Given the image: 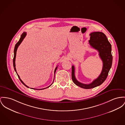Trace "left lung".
<instances>
[{"label": "left lung", "mask_w": 125, "mask_h": 125, "mask_svg": "<svg viewBox=\"0 0 125 125\" xmlns=\"http://www.w3.org/2000/svg\"><path fill=\"white\" fill-rule=\"evenodd\" d=\"M90 40L89 41L92 48L99 52L100 58L103 62V67L99 76L90 84H83L78 82L75 76V68L72 66V78L75 84L85 89L94 88L100 85L107 79L108 72L112 66V55L111 54V45L108 42L106 35L100 32H95L90 33Z\"/></svg>", "instance_id": "8db88e82"}]
</instances>
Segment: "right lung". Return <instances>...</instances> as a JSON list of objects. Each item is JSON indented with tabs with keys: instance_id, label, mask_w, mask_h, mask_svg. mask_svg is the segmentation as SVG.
Here are the masks:
<instances>
[{
	"instance_id": "right-lung-1",
	"label": "right lung",
	"mask_w": 125,
	"mask_h": 125,
	"mask_svg": "<svg viewBox=\"0 0 125 125\" xmlns=\"http://www.w3.org/2000/svg\"><path fill=\"white\" fill-rule=\"evenodd\" d=\"M26 35V33L25 32H24L22 34V35H21V37H20V39H19V41L17 42V43L16 44V45H15V49H14V58H13V66H14V70H15V72H16L17 75L18 76V78H19V79L20 81H21V82L22 83H23V84L25 86H26V87H27V88H29L28 86H27V85H26L23 82V81H22L21 80V79L20 78L19 76L18 75V74H17V73L16 68V64H15V60H16V53H17V48L18 47L19 45L21 44V43L23 41V40H24V39L25 38V37ZM57 67H58V66L56 67L55 68V70H54V75H55V72H56V70H57ZM53 81H54V80H53ZM53 82H52V83H53ZM52 84L50 85V86H49L48 87H46V88H45L41 89H34V88H31V89H33V90H43V89H46V88H49V87H50V86L52 85Z\"/></svg>"
}]
</instances>
